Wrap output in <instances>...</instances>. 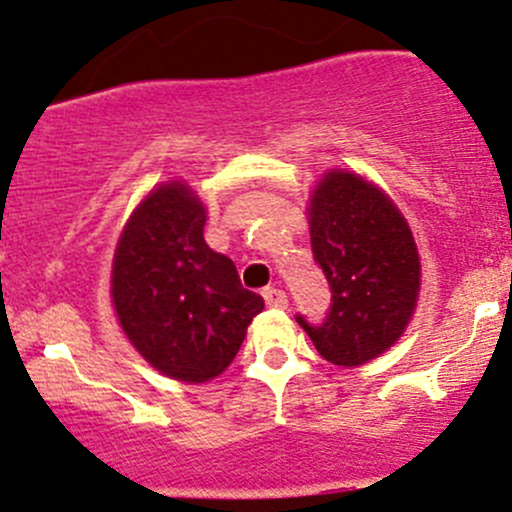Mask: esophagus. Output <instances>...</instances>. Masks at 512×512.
<instances>
[{"label":"esophagus","instance_id":"1","mask_svg":"<svg viewBox=\"0 0 512 512\" xmlns=\"http://www.w3.org/2000/svg\"><path fill=\"white\" fill-rule=\"evenodd\" d=\"M262 297H265V304L272 306V309H287V294H284L282 289L267 287L265 292H262Z\"/></svg>","mask_w":512,"mask_h":512}]
</instances>
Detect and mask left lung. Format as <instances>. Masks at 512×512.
<instances>
[{
    "label": "left lung",
    "mask_w": 512,
    "mask_h": 512,
    "mask_svg": "<svg viewBox=\"0 0 512 512\" xmlns=\"http://www.w3.org/2000/svg\"><path fill=\"white\" fill-rule=\"evenodd\" d=\"M311 252L331 289L324 321L297 314L328 363L355 368L385 353L405 331L419 294L410 225L378 186L331 171L309 208Z\"/></svg>",
    "instance_id": "obj_1"
}]
</instances>
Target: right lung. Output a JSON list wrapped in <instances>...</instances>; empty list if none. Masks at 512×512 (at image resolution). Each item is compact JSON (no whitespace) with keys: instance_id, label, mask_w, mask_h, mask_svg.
Returning <instances> with one entry per match:
<instances>
[{"instance_id":"1","label":"right lung","mask_w":512,"mask_h":512,"mask_svg":"<svg viewBox=\"0 0 512 512\" xmlns=\"http://www.w3.org/2000/svg\"><path fill=\"white\" fill-rule=\"evenodd\" d=\"M203 225L206 208L191 188L159 186L132 213L112 262L122 331L154 368L184 383L223 373L265 309L233 260L206 245Z\"/></svg>"}]
</instances>
